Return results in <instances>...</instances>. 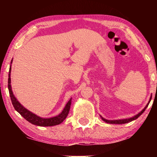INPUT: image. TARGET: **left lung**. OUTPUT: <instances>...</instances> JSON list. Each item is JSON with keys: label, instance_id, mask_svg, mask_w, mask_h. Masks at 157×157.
I'll return each mask as SVG.
<instances>
[{"label": "left lung", "instance_id": "1", "mask_svg": "<svg viewBox=\"0 0 157 157\" xmlns=\"http://www.w3.org/2000/svg\"><path fill=\"white\" fill-rule=\"evenodd\" d=\"M151 99H152V97L150 98V100H149V102L147 103V105L145 106V107L144 109H143L141 111H140V113H138L137 115L134 116V117H132V118H126V119H121V120H114V121H109V120H107V119H105V118H102V120L104 121L105 122H106V123H110V124H124V123H129V122H131V121H134V120H136V118H139V117L140 115H141V114H142L143 112H144L145 110L146 109V108H147V107H148V105H149V103L150 102Z\"/></svg>", "mask_w": 157, "mask_h": 157}]
</instances>
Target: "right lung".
I'll use <instances>...</instances> for the list:
<instances>
[{"label":"right lung","mask_w":157,"mask_h":157,"mask_svg":"<svg viewBox=\"0 0 157 157\" xmlns=\"http://www.w3.org/2000/svg\"><path fill=\"white\" fill-rule=\"evenodd\" d=\"M12 63V60L11 61V63ZM10 73H11V66L10 67V71H9V78H8V89L9 93L10 95V98H11V101L13 106L15 109L16 111H17L23 118H24L26 121L30 122V123L35 124L37 126H41V127H48V126H54L57 125L62 123V122L65 120L66 116H68L69 111H70V107L71 105V98L69 100L68 102L66 104V107L63 109L62 112L59 115L52 118H43L41 117L37 116L35 114L30 112V111L26 109L25 107H23L19 102H18L17 98L14 97V94H13L12 88H11V78H10Z\"/></svg>","instance_id":"add662e5"}]
</instances>
